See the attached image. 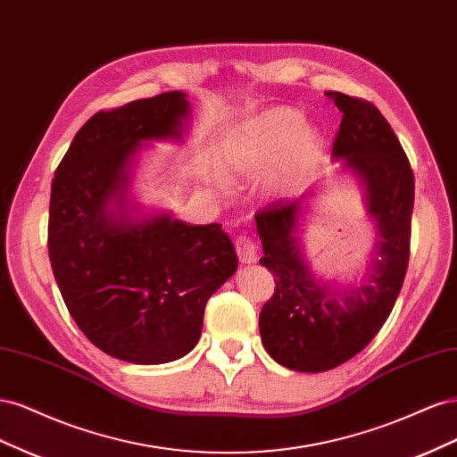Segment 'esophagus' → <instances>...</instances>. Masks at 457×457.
<instances>
[{"label":"esophagus","instance_id":"obj_1","mask_svg":"<svg viewBox=\"0 0 457 457\" xmlns=\"http://www.w3.org/2000/svg\"><path fill=\"white\" fill-rule=\"evenodd\" d=\"M234 247H237L238 259L242 262H247V265H250V262L257 261V245L250 237H245V234L234 240Z\"/></svg>","mask_w":457,"mask_h":457}]
</instances>
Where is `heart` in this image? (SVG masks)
<instances>
[{
    "instance_id": "b5f03b06",
    "label": "heart",
    "mask_w": 457,
    "mask_h": 457,
    "mask_svg": "<svg viewBox=\"0 0 457 457\" xmlns=\"http://www.w3.org/2000/svg\"><path fill=\"white\" fill-rule=\"evenodd\" d=\"M303 128V116L294 108L265 110L234 128L219 150V162L227 171L259 173L287 150L292 160L307 158L314 150V135Z\"/></svg>"
}]
</instances>
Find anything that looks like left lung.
<instances>
[{"label": "left lung", "instance_id": "obj_1", "mask_svg": "<svg viewBox=\"0 0 457 457\" xmlns=\"http://www.w3.org/2000/svg\"><path fill=\"white\" fill-rule=\"evenodd\" d=\"M328 96L343 112L331 156L362 177L379 257L364 284L329 292L299 255V202L276 200L257 213L261 265L276 282L259 314L261 339L276 362L295 371H326L361 353L389 318L410 261L413 171L406 152L376 104L339 91Z\"/></svg>", "mask_w": 457, "mask_h": 457}]
</instances>
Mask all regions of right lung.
I'll use <instances>...</instances> for the list:
<instances>
[{
	"label": "right lung",
	"instance_id": "1",
	"mask_svg": "<svg viewBox=\"0 0 457 457\" xmlns=\"http://www.w3.org/2000/svg\"><path fill=\"white\" fill-rule=\"evenodd\" d=\"M187 114L179 91L99 110L51 185L47 247L68 312L95 347L133 364L171 362L195 349L207 299L238 267L217 223L170 215L131 223L106 212L139 143L181 137Z\"/></svg>",
	"mask_w": 457,
	"mask_h": 457
}]
</instances>
